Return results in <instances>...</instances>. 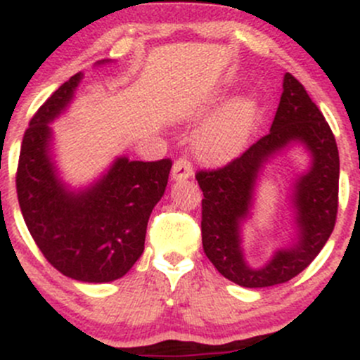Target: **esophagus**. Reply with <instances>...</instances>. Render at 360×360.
Segmentation results:
<instances>
[{
  "instance_id": "1",
  "label": "esophagus",
  "mask_w": 360,
  "mask_h": 360,
  "mask_svg": "<svg viewBox=\"0 0 360 360\" xmlns=\"http://www.w3.org/2000/svg\"><path fill=\"white\" fill-rule=\"evenodd\" d=\"M194 175V169H192V163L187 158H179V160L173 163L172 168V176L173 180H187Z\"/></svg>"
}]
</instances>
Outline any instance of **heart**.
Masks as SVG:
<instances>
[{
  "label": "heart",
  "instance_id": "b5f03b06",
  "mask_svg": "<svg viewBox=\"0 0 360 360\" xmlns=\"http://www.w3.org/2000/svg\"><path fill=\"white\" fill-rule=\"evenodd\" d=\"M256 104L250 99L231 101L195 135V150L206 160L237 156L256 129Z\"/></svg>",
  "mask_w": 360,
  "mask_h": 360
}]
</instances>
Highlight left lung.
<instances>
[{
  "label": "left lung",
  "instance_id": "obj_1",
  "mask_svg": "<svg viewBox=\"0 0 360 360\" xmlns=\"http://www.w3.org/2000/svg\"><path fill=\"white\" fill-rule=\"evenodd\" d=\"M292 145H302L311 158L308 169L294 181L297 235L290 246L278 248L264 265L252 269L243 254L241 226L252 214L262 169ZM195 179L204 194V252L223 276L240 287H273L292 280L314 261L335 228L340 179L335 135L302 84L290 73L283 77L269 134L231 163L199 172Z\"/></svg>",
  "mask_w": 360,
  "mask_h": 360
}]
</instances>
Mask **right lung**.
<instances>
[{
	"instance_id": "obj_1",
	"label": "right lung",
	"mask_w": 360,
	"mask_h": 360,
	"mask_svg": "<svg viewBox=\"0 0 360 360\" xmlns=\"http://www.w3.org/2000/svg\"><path fill=\"white\" fill-rule=\"evenodd\" d=\"M82 77V72L70 77L30 120L18 160L17 194L25 225L51 266L72 280L108 283L129 273L144 252L149 216L165 194L172 161L118 156L86 187L61 179L51 123L70 106Z\"/></svg>"
}]
</instances>
